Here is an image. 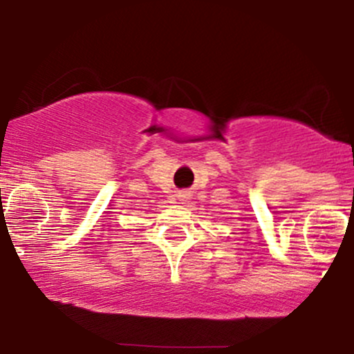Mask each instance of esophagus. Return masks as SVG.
<instances>
[{
  "mask_svg": "<svg viewBox=\"0 0 354 354\" xmlns=\"http://www.w3.org/2000/svg\"><path fill=\"white\" fill-rule=\"evenodd\" d=\"M189 196H191L189 191H181L180 193V198L183 199V201H185V199H189Z\"/></svg>",
  "mask_w": 354,
  "mask_h": 354,
  "instance_id": "esophagus-1",
  "label": "esophagus"
}]
</instances>
